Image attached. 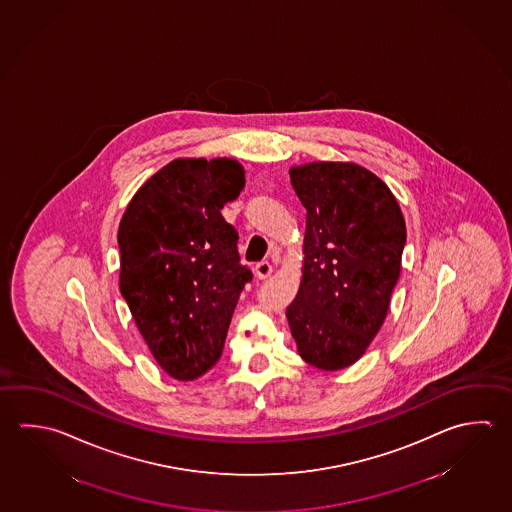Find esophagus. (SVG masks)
<instances>
[{"label":"esophagus","mask_w":512,"mask_h":512,"mask_svg":"<svg viewBox=\"0 0 512 512\" xmlns=\"http://www.w3.org/2000/svg\"><path fill=\"white\" fill-rule=\"evenodd\" d=\"M254 274H256V278H269L270 274H272V265H270L267 260L260 261V263H256V267H254Z\"/></svg>","instance_id":"obj_1"}]
</instances>
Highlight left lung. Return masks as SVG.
<instances>
[{"mask_svg": "<svg viewBox=\"0 0 512 512\" xmlns=\"http://www.w3.org/2000/svg\"><path fill=\"white\" fill-rule=\"evenodd\" d=\"M290 182L307 209L290 332L308 364L343 370L363 357L386 319L406 222L390 187L352 162H310L290 169Z\"/></svg>", "mask_w": 512, "mask_h": 512, "instance_id": "1", "label": "left lung"}]
</instances>
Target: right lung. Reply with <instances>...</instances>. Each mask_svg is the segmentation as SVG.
Instances as JSON below:
<instances>
[{
	"label": "right lung",
	"mask_w": 512,
	"mask_h": 512,
	"mask_svg": "<svg viewBox=\"0 0 512 512\" xmlns=\"http://www.w3.org/2000/svg\"><path fill=\"white\" fill-rule=\"evenodd\" d=\"M245 186L233 158H177L131 198L119 225L122 298L164 372L193 381L222 354L251 270L222 216Z\"/></svg>",
	"instance_id": "right-lung-1"
}]
</instances>
